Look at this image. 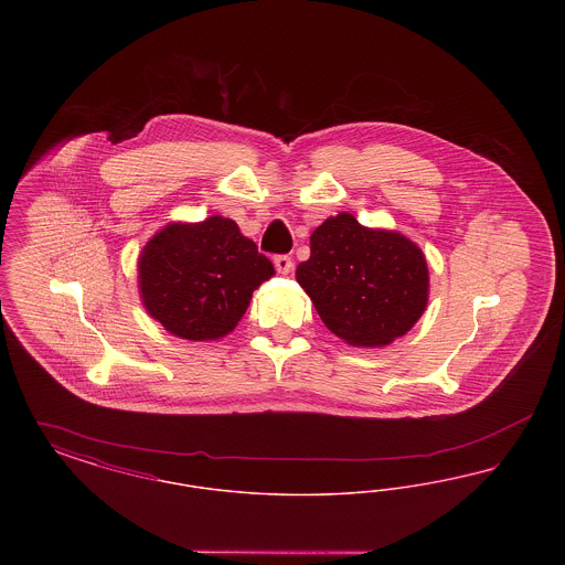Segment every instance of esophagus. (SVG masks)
<instances>
[{
  "instance_id": "obj_1",
  "label": "esophagus",
  "mask_w": 565,
  "mask_h": 565,
  "mask_svg": "<svg viewBox=\"0 0 565 565\" xmlns=\"http://www.w3.org/2000/svg\"><path fill=\"white\" fill-rule=\"evenodd\" d=\"M273 265H275V269L279 270V273H290L292 270V258L288 254H277L273 258Z\"/></svg>"
}]
</instances>
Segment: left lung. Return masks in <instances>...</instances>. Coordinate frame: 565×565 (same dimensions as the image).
<instances>
[{
	"instance_id": "obj_1",
	"label": "left lung",
	"mask_w": 565,
	"mask_h": 565,
	"mask_svg": "<svg viewBox=\"0 0 565 565\" xmlns=\"http://www.w3.org/2000/svg\"><path fill=\"white\" fill-rule=\"evenodd\" d=\"M330 332L355 348H383L406 334L428 305L424 252L401 233L366 228L351 214L328 217L296 269Z\"/></svg>"
}]
</instances>
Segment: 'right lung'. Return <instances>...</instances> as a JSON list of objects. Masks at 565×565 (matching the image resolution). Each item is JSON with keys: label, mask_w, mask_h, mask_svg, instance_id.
Wrapping results in <instances>:
<instances>
[{"label": "right lung", "mask_w": 565, "mask_h": 565, "mask_svg": "<svg viewBox=\"0 0 565 565\" xmlns=\"http://www.w3.org/2000/svg\"><path fill=\"white\" fill-rule=\"evenodd\" d=\"M139 292L164 330L189 341H215L245 313L252 292L275 273L231 217L173 222L139 256Z\"/></svg>", "instance_id": "1"}]
</instances>
